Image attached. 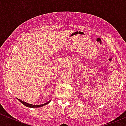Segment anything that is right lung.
Listing matches in <instances>:
<instances>
[{"instance_id": "add662e5", "label": "right lung", "mask_w": 126, "mask_h": 126, "mask_svg": "<svg viewBox=\"0 0 126 126\" xmlns=\"http://www.w3.org/2000/svg\"><path fill=\"white\" fill-rule=\"evenodd\" d=\"M17 99L19 100V101H20V102L22 103V104H23L24 105H25V106L27 107H30V108H38V107H40L44 106L45 105H47V104H49V103L50 102V101H51V100H50V101H48L47 102L45 103V104H41V105H33V104H29V103H27V102H24V101H21V100L19 99Z\"/></svg>"}]
</instances>
